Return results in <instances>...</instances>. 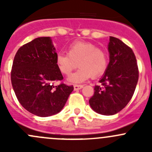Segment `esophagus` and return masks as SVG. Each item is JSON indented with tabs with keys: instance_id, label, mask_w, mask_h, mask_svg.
Masks as SVG:
<instances>
[{
	"instance_id": "34e87169",
	"label": "esophagus",
	"mask_w": 152,
	"mask_h": 152,
	"mask_svg": "<svg viewBox=\"0 0 152 152\" xmlns=\"http://www.w3.org/2000/svg\"><path fill=\"white\" fill-rule=\"evenodd\" d=\"M73 87H74V90H80L83 87V85H73Z\"/></svg>"
}]
</instances>
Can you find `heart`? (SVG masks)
Wrapping results in <instances>:
<instances>
[{
  "label": "heart",
  "mask_w": 152,
  "mask_h": 152,
  "mask_svg": "<svg viewBox=\"0 0 152 152\" xmlns=\"http://www.w3.org/2000/svg\"><path fill=\"white\" fill-rule=\"evenodd\" d=\"M77 62L79 69L67 79L70 83H81L92 76L97 77L103 74L107 66V53L92 42L76 41L67 48V54L59 53L56 56V66L66 76L76 68Z\"/></svg>",
  "instance_id": "b5f03b06"
}]
</instances>
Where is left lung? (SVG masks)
<instances>
[{
  "mask_svg": "<svg viewBox=\"0 0 152 152\" xmlns=\"http://www.w3.org/2000/svg\"><path fill=\"white\" fill-rule=\"evenodd\" d=\"M110 62L104 75L96 85L89 100L91 108L99 114L113 115L122 110L132 97L139 77L135 55L121 39L110 37Z\"/></svg>",
  "mask_w": 152,
  "mask_h": 152,
  "instance_id": "1",
  "label": "left lung"
}]
</instances>
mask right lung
I'll return each mask as SVG.
<instances>
[{"mask_svg": "<svg viewBox=\"0 0 152 152\" xmlns=\"http://www.w3.org/2000/svg\"><path fill=\"white\" fill-rule=\"evenodd\" d=\"M55 48L49 37H38L18 49L11 81L17 99L29 113L48 117L59 113L73 86L55 82L63 79L56 65Z\"/></svg>", "mask_w": 152, "mask_h": 152, "instance_id": "1", "label": "right lung"}]
</instances>
